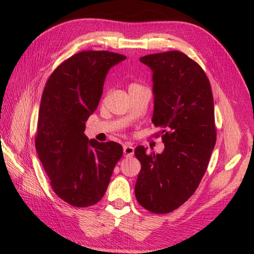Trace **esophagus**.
I'll list each match as a JSON object with an SVG mask.
<instances>
[{"label": "esophagus", "instance_id": "esophagus-1", "mask_svg": "<svg viewBox=\"0 0 254 254\" xmlns=\"http://www.w3.org/2000/svg\"><path fill=\"white\" fill-rule=\"evenodd\" d=\"M123 153L126 156H132L134 154V147L130 144H127L123 146Z\"/></svg>", "mask_w": 254, "mask_h": 254}]
</instances>
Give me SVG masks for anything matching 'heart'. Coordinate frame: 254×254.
<instances>
[{"label": "heart", "mask_w": 254, "mask_h": 254, "mask_svg": "<svg viewBox=\"0 0 254 254\" xmlns=\"http://www.w3.org/2000/svg\"><path fill=\"white\" fill-rule=\"evenodd\" d=\"M131 86H139V85H136V84H132ZM131 86H130V87H131Z\"/></svg>", "instance_id": "obj_1"}]
</instances>
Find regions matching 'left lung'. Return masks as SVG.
Wrapping results in <instances>:
<instances>
[{"instance_id": "8db88e82", "label": "left lung", "mask_w": 254, "mask_h": 254, "mask_svg": "<svg viewBox=\"0 0 254 254\" xmlns=\"http://www.w3.org/2000/svg\"><path fill=\"white\" fill-rule=\"evenodd\" d=\"M152 71L153 115L164 150L135 147L141 163L135 183L139 203L153 213H169L190 197L206 171L216 133L211 85L204 71L179 51L140 58Z\"/></svg>"}]
</instances>
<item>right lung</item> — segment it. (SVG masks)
<instances>
[{
	"label": "right lung",
	"mask_w": 254,
	"mask_h": 254,
	"mask_svg": "<svg viewBox=\"0 0 254 254\" xmlns=\"http://www.w3.org/2000/svg\"><path fill=\"white\" fill-rule=\"evenodd\" d=\"M126 59L108 51H83L64 61L45 84L35 147L53 191L73 206L102 199L123 154L121 144L89 140L84 130L110 68Z\"/></svg>",
	"instance_id": "right-lung-1"
}]
</instances>
